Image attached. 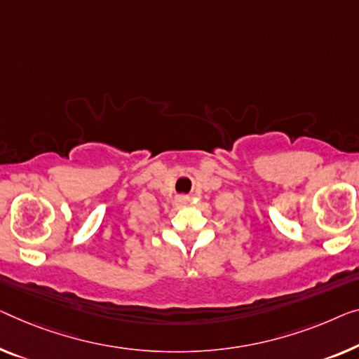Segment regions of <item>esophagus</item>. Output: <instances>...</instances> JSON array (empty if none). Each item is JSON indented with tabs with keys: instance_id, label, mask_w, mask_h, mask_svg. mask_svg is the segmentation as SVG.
I'll use <instances>...</instances> for the list:
<instances>
[{
	"instance_id": "1",
	"label": "esophagus",
	"mask_w": 359,
	"mask_h": 359,
	"mask_svg": "<svg viewBox=\"0 0 359 359\" xmlns=\"http://www.w3.org/2000/svg\"><path fill=\"white\" fill-rule=\"evenodd\" d=\"M187 203H189V196L179 195L177 198H175V205H177V206H185Z\"/></svg>"
}]
</instances>
